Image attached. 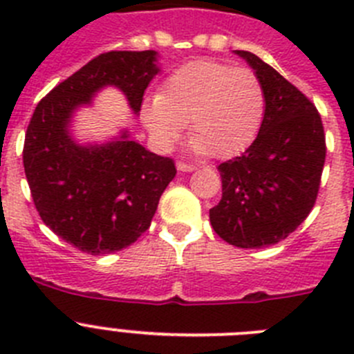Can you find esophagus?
<instances>
[{
    "label": "esophagus",
    "instance_id": "esophagus-1",
    "mask_svg": "<svg viewBox=\"0 0 354 354\" xmlns=\"http://www.w3.org/2000/svg\"><path fill=\"white\" fill-rule=\"evenodd\" d=\"M177 168H179L180 171H193V170H196L195 165H192V162H184V161L177 162Z\"/></svg>",
    "mask_w": 354,
    "mask_h": 354
}]
</instances>
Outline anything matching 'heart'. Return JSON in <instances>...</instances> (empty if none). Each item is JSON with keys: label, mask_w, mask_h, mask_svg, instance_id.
<instances>
[{"label": "heart", "mask_w": 354, "mask_h": 354, "mask_svg": "<svg viewBox=\"0 0 354 354\" xmlns=\"http://www.w3.org/2000/svg\"><path fill=\"white\" fill-rule=\"evenodd\" d=\"M266 104L264 84L252 68L198 60L162 83L143 117L161 145L177 142L183 124H189L195 152L232 158L257 138Z\"/></svg>", "instance_id": "b5f03b06"}]
</instances>
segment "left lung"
<instances>
[{
	"label": "left lung",
	"instance_id": "1",
	"mask_svg": "<svg viewBox=\"0 0 354 354\" xmlns=\"http://www.w3.org/2000/svg\"><path fill=\"white\" fill-rule=\"evenodd\" d=\"M261 77L266 115L257 138L218 167L220 204L209 211L214 232L237 248H266L292 234L317 198L326 138L314 102L271 65L236 51Z\"/></svg>",
	"mask_w": 354,
	"mask_h": 354
}]
</instances>
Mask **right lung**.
<instances>
[{"label": "right lung", "mask_w": 354, "mask_h": 354, "mask_svg": "<svg viewBox=\"0 0 354 354\" xmlns=\"http://www.w3.org/2000/svg\"><path fill=\"white\" fill-rule=\"evenodd\" d=\"M159 72L156 51L95 56L37 104L26 129L24 174L42 221L90 255L127 248L150 227L159 198L175 177L171 158L127 138L83 147L68 134L77 106L90 104L106 84L126 93L134 113Z\"/></svg>", "instance_id": "obj_1"}]
</instances>
